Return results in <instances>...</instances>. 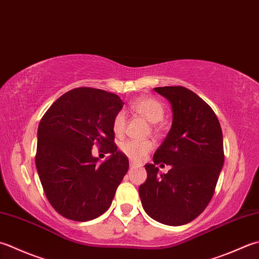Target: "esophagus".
I'll return each mask as SVG.
<instances>
[{
    "label": "esophagus",
    "instance_id": "esophagus-1",
    "mask_svg": "<svg viewBox=\"0 0 259 259\" xmlns=\"http://www.w3.org/2000/svg\"><path fill=\"white\" fill-rule=\"evenodd\" d=\"M129 165H130V167H135V166H136V163H134V161H130Z\"/></svg>",
    "mask_w": 259,
    "mask_h": 259
}]
</instances>
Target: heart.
Listing matches in <instances>:
<instances>
[{
	"label": "heart",
	"mask_w": 259,
	"mask_h": 259,
	"mask_svg": "<svg viewBox=\"0 0 259 259\" xmlns=\"http://www.w3.org/2000/svg\"><path fill=\"white\" fill-rule=\"evenodd\" d=\"M131 108L136 112L144 115L151 123H157L163 120L165 115V109L159 101L153 98H139L131 103ZM126 122V116L123 111H120L115 114L112 129L115 135H122ZM154 148V143L150 140H126L121 144L120 149L122 153L129 157L131 160L140 161L146 155Z\"/></svg>",
	"instance_id": "b5f03b06"
}]
</instances>
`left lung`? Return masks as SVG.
<instances>
[{"instance_id": "8db88e82", "label": "left lung", "mask_w": 259, "mask_h": 259, "mask_svg": "<svg viewBox=\"0 0 259 259\" xmlns=\"http://www.w3.org/2000/svg\"><path fill=\"white\" fill-rule=\"evenodd\" d=\"M154 90L168 100L173 121L154 163L145 165L147 180L139 186V195L150 218L182 226L199 217L213 196L225 161L224 138L213 110L191 90ZM161 162L172 166L167 175L159 173L156 165Z\"/></svg>"}]
</instances>
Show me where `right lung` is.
Returning a JSON list of instances; mask_svg holds the SVG:
<instances>
[{"label": "right lung", "instance_id": "obj_1", "mask_svg": "<svg viewBox=\"0 0 259 259\" xmlns=\"http://www.w3.org/2000/svg\"><path fill=\"white\" fill-rule=\"evenodd\" d=\"M123 102L102 90L78 88L55 101L38 126L35 167L45 194L67 219L90 221L109 209L129 169L116 148L112 122ZM111 156L100 164L92 148Z\"/></svg>", "mask_w": 259, "mask_h": 259}]
</instances>
